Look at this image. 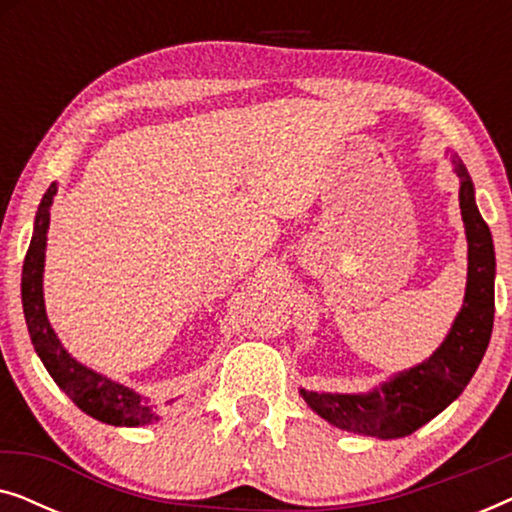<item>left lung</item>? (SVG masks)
<instances>
[{"instance_id":"left-lung-1","label":"left lung","mask_w":512,"mask_h":512,"mask_svg":"<svg viewBox=\"0 0 512 512\" xmlns=\"http://www.w3.org/2000/svg\"><path fill=\"white\" fill-rule=\"evenodd\" d=\"M450 163L459 177V207L468 242L464 305L436 352L387 382L356 394L300 389L305 403L342 431L380 440L410 436L457 401L487 352L494 326V240L475 205L466 165L457 153H450Z\"/></svg>"}]
</instances>
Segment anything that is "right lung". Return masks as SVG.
<instances>
[{"instance_id":"add662e5","label":"right lung","mask_w":512,"mask_h":512,"mask_svg":"<svg viewBox=\"0 0 512 512\" xmlns=\"http://www.w3.org/2000/svg\"><path fill=\"white\" fill-rule=\"evenodd\" d=\"M55 193H58V184H51L39 202L37 216H34L30 249H27L23 263V282H20L23 312L34 352H37L55 384L97 422L111 426L156 424L160 412L151 403L149 396H142L139 391L125 387V384L111 380V377L76 361L60 342L58 333L53 331L51 321H48L44 303V263L48 240L46 235L48 226H51V205Z\"/></svg>"}]
</instances>
